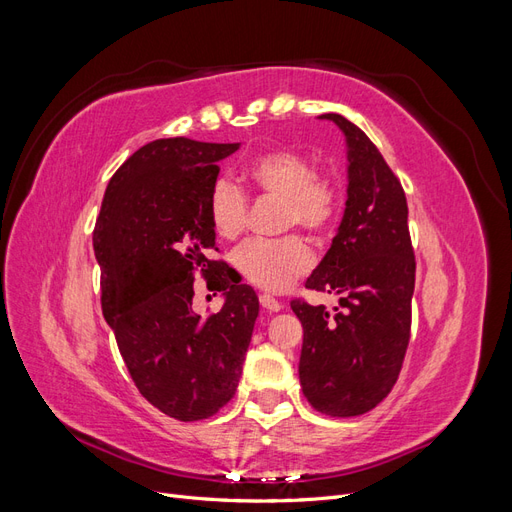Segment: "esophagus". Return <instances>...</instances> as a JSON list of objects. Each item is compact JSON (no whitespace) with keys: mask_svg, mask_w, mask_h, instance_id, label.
<instances>
[{"mask_svg":"<svg viewBox=\"0 0 512 512\" xmlns=\"http://www.w3.org/2000/svg\"><path fill=\"white\" fill-rule=\"evenodd\" d=\"M258 301H260L262 307L267 309V312H280V309H282V303L277 301L275 297H271V294H260Z\"/></svg>","mask_w":512,"mask_h":512,"instance_id":"obj_1","label":"esophagus"}]
</instances>
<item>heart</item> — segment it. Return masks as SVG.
<instances>
[{"mask_svg": "<svg viewBox=\"0 0 512 512\" xmlns=\"http://www.w3.org/2000/svg\"><path fill=\"white\" fill-rule=\"evenodd\" d=\"M243 181L258 196L282 200V224L301 226L314 237H327L344 209V188L331 173L316 170L303 151L277 147L260 153L243 168ZM250 198L232 181L213 183L207 218L220 239H237L247 226ZM314 265L312 247L292 232L280 239H250L232 252V267L262 290L280 292Z\"/></svg>", "mask_w": 512, "mask_h": 512, "instance_id": "heart-1", "label": "heart"}]
</instances>
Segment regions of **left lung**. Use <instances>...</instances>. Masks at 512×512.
Instances as JSON below:
<instances>
[{
	"instance_id": "1",
	"label": "left lung",
	"mask_w": 512,
	"mask_h": 512,
	"mask_svg": "<svg viewBox=\"0 0 512 512\" xmlns=\"http://www.w3.org/2000/svg\"><path fill=\"white\" fill-rule=\"evenodd\" d=\"M348 138V200L331 250L305 288L339 297L335 314L292 299L303 324L299 380L312 408L359 416L376 408L399 378L410 342L416 260L408 203L397 175L369 136L337 113Z\"/></svg>"
}]
</instances>
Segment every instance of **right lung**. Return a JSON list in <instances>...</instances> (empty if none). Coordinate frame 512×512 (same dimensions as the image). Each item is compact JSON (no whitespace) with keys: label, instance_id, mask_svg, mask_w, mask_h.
Instances as JSON below:
<instances>
[{"label":"right lung","instance_id":"obj_1","mask_svg":"<svg viewBox=\"0 0 512 512\" xmlns=\"http://www.w3.org/2000/svg\"><path fill=\"white\" fill-rule=\"evenodd\" d=\"M237 149L185 136L141 147L108 181L94 228L102 312L123 363L149 404L183 423L235 395L258 316L254 288L232 284L213 258L207 218L218 162ZM196 274L227 294L218 315L193 314Z\"/></svg>","mask_w":512,"mask_h":512}]
</instances>
